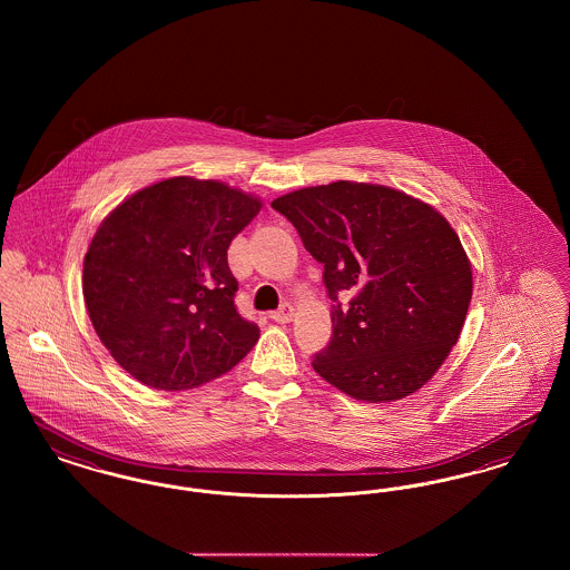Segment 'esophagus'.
Instances as JSON below:
<instances>
[{
    "instance_id": "esophagus-1",
    "label": "esophagus",
    "mask_w": 570,
    "mask_h": 570,
    "mask_svg": "<svg viewBox=\"0 0 570 570\" xmlns=\"http://www.w3.org/2000/svg\"><path fill=\"white\" fill-rule=\"evenodd\" d=\"M293 316H295V307H293L291 303H282V305H279V309H275L272 314L273 321H275V323H279V325L291 323V321H293Z\"/></svg>"
}]
</instances>
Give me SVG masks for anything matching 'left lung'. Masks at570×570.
<instances>
[{"instance_id":"1","label":"left lung","mask_w":570,"mask_h":570,"mask_svg":"<svg viewBox=\"0 0 570 570\" xmlns=\"http://www.w3.org/2000/svg\"><path fill=\"white\" fill-rule=\"evenodd\" d=\"M325 265L333 335L312 365L354 400L386 404L419 391L460 340L472 267L428 203L374 184L335 181L272 203ZM340 294H353L342 308Z\"/></svg>"}]
</instances>
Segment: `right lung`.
Wrapping results in <instances>:
<instances>
[{"mask_svg":"<svg viewBox=\"0 0 570 570\" xmlns=\"http://www.w3.org/2000/svg\"><path fill=\"white\" fill-rule=\"evenodd\" d=\"M263 203L214 179L136 191L96 230L82 297L100 342L138 382L188 391L230 372L258 342L235 307L228 245Z\"/></svg>","mask_w":570,"mask_h":570,"instance_id":"1","label":"right lung"}]
</instances>
